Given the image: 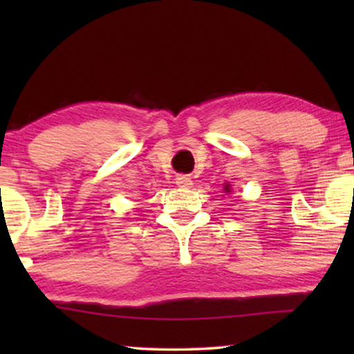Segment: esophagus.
Returning a JSON list of instances; mask_svg holds the SVG:
<instances>
[{
  "mask_svg": "<svg viewBox=\"0 0 354 354\" xmlns=\"http://www.w3.org/2000/svg\"><path fill=\"white\" fill-rule=\"evenodd\" d=\"M176 183L178 187H183V188H188L193 185V180L188 176H177L176 178Z\"/></svg>",
  "mask_w": 354,
  "mask_h": 354,
  "instance_id": "obj_1",
  "label": "esophagus"
}]
</instances>
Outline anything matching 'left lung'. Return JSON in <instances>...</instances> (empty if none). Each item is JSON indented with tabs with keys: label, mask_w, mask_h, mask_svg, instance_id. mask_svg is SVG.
I'll return each instance as SVG.
<instances>
[{
	"label": "left lung",
	"mask_w": 354,
	"mask_h": 354,
	"mask_svg": "<svg viewBox=\"0 0 354 354\" xmlns=\"http://www.w3.org/2000/svg\"><path fill=\"white\" fill-rule=\"evenodd\" d=\"M225 192H230V188H229V185H225Z\"/></svg>",
	"instance_id": "left-lung-1"
}]
</instances>
